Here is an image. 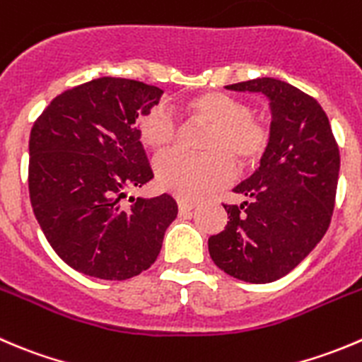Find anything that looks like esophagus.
<instances>
[{
  "label": "esophagus",
  "instance_id": "1",
  "mask_svg": "<svg viewBox=\"0 0 362 362\" xmlns=\"http://www.w3.org/2000/svg\"><path fill=\"white\" fill-rule=\"evenodd\" d=\"M177 203H178V210H180L182 214L184 212H189V210H192L194 209V203L192 202H187V199H177Z\"/></svg>",
  "mask_w": 362,
  "mask_h": 362
}]
</instances>
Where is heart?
<instances>
[{
    "label": "heart",
    "instance_id": "heart-1",
    "mask_svg": "<svg viewBox=\"0 0 362 362\" xmlns=\"http://www.w3.org/2000/svg\"><path fill=\"white\" fill-rule=\"evenodd\" d=\"M189 117L210 125L203 148L206 153L171 150L156 159V177L163 189L184 199H198L224 187L237 177L231 156L249 164L267 152L270 131L251 115L247 104L226 93L210 92L185 104ZM139 138L146 146L163 150L178 136V122L166 104H156L138 120Z\"/></svg>",
    "mask_w": 362,
    "mask_h": 362
}]
</instances>
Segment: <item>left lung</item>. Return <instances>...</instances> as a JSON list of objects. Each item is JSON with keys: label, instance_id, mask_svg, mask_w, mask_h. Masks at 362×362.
<instances>
[{"label": "left lung", "instance_id": "obj_1", "mask_svg": "<svg viewBox=\"0 0 362 362\" xmlns=\"http://www.w3.org/2000/svg\"><path fill=\"white\" fill-rule=\"evenodd\" d=\"M226 88L269 97L272 124L259 168L233 189L245 202L223 205L230 221L209 238L210 258L240 281L270 283L296 269L327 231L339 148L325 111L299 88L272 77Z\"/></svg>", "mask_w": 362, "mask_h": 362}]
</instances>
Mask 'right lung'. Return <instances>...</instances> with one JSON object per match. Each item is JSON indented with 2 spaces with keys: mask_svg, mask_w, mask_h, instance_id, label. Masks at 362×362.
Returning <instances> with one entry per match:
<instances>
[{
  "mask_svg": "<svg viewBox=\"0 0 362 362\" xmlns=\"http://www.w3.org/2000/svg\"><path fill=\"white\" fill-rule=\"evenodd\" d=\"M163 90L99 77L59 93L30 134L28 185L35 217L56 255L99 279L134 278L156 262L175 221L170 194L129 198L152 180L136 118Z\"/></svg>",
  "mask_w": 362,
  "mask_h": 362,
  "instance_id": "obj_1",
  "label": "right lung"
}]
</instances>
